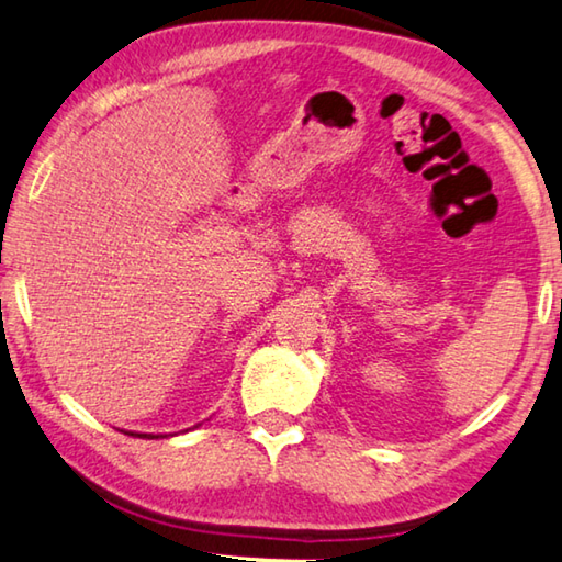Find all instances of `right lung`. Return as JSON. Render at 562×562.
Segmentation results:
<instances>
[{"mask_svg":"<svg viewBox=\"0 0 562 562\" xmlns=\"http://www.w3.org/2000/svg\"><path fill=\"white\" fill-rule=\"evenodd\" d=\"M128 436H136V438H159V436H154V434H128Z\"/></svg>","mask_w":562,"mask_h":562,"instance_id":"add662e5","label":"right lung"}]
</instances>
